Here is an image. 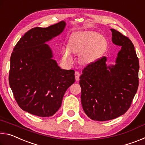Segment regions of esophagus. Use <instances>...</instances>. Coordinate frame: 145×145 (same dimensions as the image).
<instances>
[{"label":"esophagus","mask_w":145,"mask_h":145,"mask_svg":"<svg viewBox=\"0 0 145 145\" xmlns=\"http://www.w3.org/2000/svg\"><path fill=\"white\" fill-rule=\"evenodd\" d=\"M75 80H79V77H80V73L77 71H76L75 72Z\"/></svg>","instance_id":"34e87169"}]
</instances>
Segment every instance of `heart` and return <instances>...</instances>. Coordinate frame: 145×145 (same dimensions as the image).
Masks as SVG:
<instances>
[{
  "label": "heart",
  "mask_w": 145,
  "mask_h": 145,
  "mask_svg": "<svg viewBox=\"0 0 145 145\" xmlns=\"http://www.w3.org/2000/svg\"><path fill=\"white\" fill-rule=\"evenodd\" d=\"M107 47V41L103 36L93 31H80L70 38L68 47L64 48L62 54L68 62L72 61L71 52L80 54L79 60L83 65L95 62Z\"/></svg>",
  "instance_id": "1"
}]
</instances>
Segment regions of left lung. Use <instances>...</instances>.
Segmentation results:
<instances>
[{"mask_svg":"<svg viewBox=\"0 0 145 145\" xmlns=\"http://www.w3.org/2000/svg\"><path fill=\"white\" fill-rule=\"evenodd\" d=\"M111 31L112 42L121 46L116 65L107 67L106 57H102L86 66L80 76L84 111L89 118L100 121L125 113L139 86V59L133 43L120 32Z\"/></svg>","mask_w":145,"mask_h":145,"instance_id":"left-lung-1","label":"left lung"}]
</instances>
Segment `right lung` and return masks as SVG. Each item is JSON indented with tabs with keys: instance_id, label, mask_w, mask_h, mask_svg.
Returning <instances> with one entry per match:
<instances>
[{
	"instance_id": "right-lung-1",
	"label": "right lung",
	"mask_w": 145,
	"mask_h": 145,
	"mask_svg": "<svg viewBox=\"0 0 145 145\" xmlns=\"http://www.w3.org/2000/svg\"><path fill=\"white\" fill-rule=\"evenodd\" d=\"M65 22L34 27L22 37L10 58L9 83L19 107L41 117L52 116L66 91L75 82L73 70H63L52 59L46 41L62 33Z\"/></svg>"
}]
</instances>
